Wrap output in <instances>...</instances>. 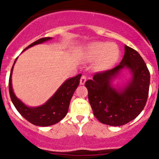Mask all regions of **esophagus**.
I'll return each mask as SVG.
<instances>
[{
  "mask_svg": "<svg viewBox=\"0 0 159 159\" xmlns=\"http://www.w3.org/2000/svg\"><path fill=\"white\" fill-rule=\"evenodd\" d=\"M86 81H87V78H86L85 75H82L81 79H80V84L84 85L85 84Z\"/></svg>",
  "mask_w": 159,
  "mask_h": 159,
  "instance_id": "obj_1",
  "label": "esophagus"
}]
</instances>
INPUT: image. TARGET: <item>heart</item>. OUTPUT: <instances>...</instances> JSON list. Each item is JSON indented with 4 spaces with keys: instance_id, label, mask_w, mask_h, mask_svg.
Wrapping results in <instances>:
<instances>
[{
    "instance_id": "1",
    "label": "heart",
    "mask_w": 159,
    "mask_h": 159,
    "mask_svg": "<svg viewBox=\"0 0 159 159\" xmlns=\"http://www.w3.org/2000/svg\"><path fill=\"white\" fill-rule=\"evenodd\" d=\"M87 57L90 61H96L98 69L105 71L116 64L120 57V52L115 43L94 42L87 47Z\"/></svg>"
}]
</instances>
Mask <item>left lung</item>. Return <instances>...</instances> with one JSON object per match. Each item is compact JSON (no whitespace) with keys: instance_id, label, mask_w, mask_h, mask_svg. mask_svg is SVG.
Wrapping results in <instances>:
<instances>
[{"instance_id":"1","label":"left lung","mask_w":159,"mask_h":159,"mask_svg":"<svg viewBox=\"0 0 159 159\" xmlns=\"http://www.w3.org/2000/svg\"><path fill=\"white\" fill-rule=\"evenodd\" d=\"M124 69L131 79L121 89L114 88L113 80ZM150 75L139 53L125 45V54L120 65L110 70L95 74L86 81L89 102L94 116L102 123L112 126L125 125L143 111L149 94Z\"/></svg>"}]
</instances>
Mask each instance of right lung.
<instances>
[{"label": "right lung", "mask_w": 159, "mask_h": 159, "mask_svg": "<svg viewBox=\"0 0 159 159\" xmlns=\"http://www.w3.org/2000/svg\"><path fill=\"white\" fill-rule=\"evenodd\" d=\"M52 39V37L41 38L28 45L24 51L34 45L41 44ZM18 57L15 60L13 66L11 69L9 79V90L11 100L19 114L27 121L39 126L52 125L63 120L68 112L71 98L78 86L79 85L81 74H78L73 78L66 80L52 97L43 105L38 107H28L25 105L19 98L16 97L12 90V74L14 65Z\"/></svg>", "instance_id": "add662e5"}]
</instances>
